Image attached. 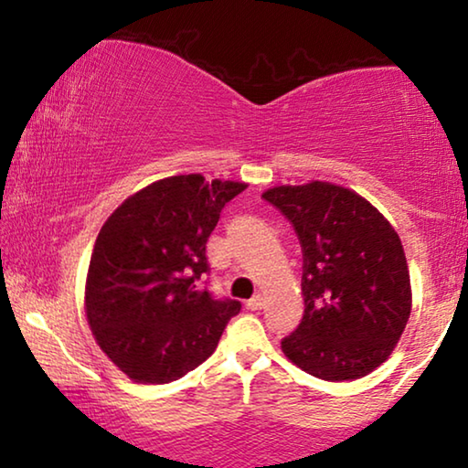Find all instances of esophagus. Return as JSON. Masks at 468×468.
I'll use <instances>...</instances> for the list:
<instances>
[{
    "instance_id": "esophagus-1",
    "label": "esophagus",
    "mask_w": 468,
    "mask_h": 468,
    "mask_svg": "<svg viewBox=\"0 0 468 468\" xmlns=\"http://www.w3.org/2000/svg\"><path fill=\"white\" fill-rule=\"evenodd\" d=\"M262 305H264V297L262 295H253L251 299H248V303H245V307H248V310H251V312L262 310Z\"/></svg>"
}]
</instances>
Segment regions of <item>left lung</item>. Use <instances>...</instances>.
<instances>
[{
    "label": "left lung",
    "mask_w": 468,
    "mask_h": 468,
    "mask_svg": "<svg viewBox=\"0 0 468 468\" xmlns=\"http://www.w3.org/2000/svg\"><path fill=\"white\" fill-rule=\"evenodd\" d=\"M264 200L295 229L305 312L282 353L328 382L367 376L390 357L410 315L405 250L366 197L326 181L281 186Z\"/></svg>",
    "instance_id": "1"
}]
</instances>
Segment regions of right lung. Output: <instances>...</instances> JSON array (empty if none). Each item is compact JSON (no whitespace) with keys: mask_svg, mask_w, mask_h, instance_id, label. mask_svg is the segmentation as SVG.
I'll return each instance as SVG.
<instances>
[{"mask_svg":"<svg viewBox=\"0 0 468 468\" xmlns=\"http://www.w3.org/2000/svg\"><path fill=\"white\" fill-rule=\"evenodd\" d=\"M248 187L176 176L130 196L102 225L86 276V318L99 346L133 382L167 384L215 353L235 299L202 289L206 241Z\"/></svg>","mask_w":468,"mask_h":468,"instance_id":"add662e5","label":"right lung"}]
</instances>
